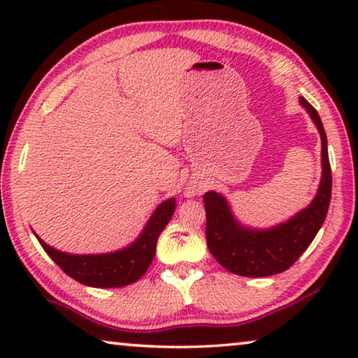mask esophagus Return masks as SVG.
I'll return each instance as SVG.
<instances>
[{"instance_id": "obj_1", "label": "esophagus", "mask_w": 358, "mask_h": 358, "mask_svg": "<svg viewBox=\"0 0 358 358\" xmlns=\"http://www.w3.org/2000/svg\"><path fill=\"white\" fill-rule=\"evenodd\" d=\"M195 194H197V190L192 189V187H189V190H187V195H195Z\"/></svg>"}]
</instances>
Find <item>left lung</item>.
Instances as JSON below:
<instances>
[{"label":"left lung","mask_w":358,"mask_h":358,"mask_svg":"<svg viewBox=\"0 0 358 358\" xmlns=\"http://www.w3.org/2000/svg\"><path fill=\"white\" fill-rule=\"evenodd\" d=\"M321 135V182L316 197L306 208L271 228H249L234 217L228 200L220 192L203 194L207 213V246L212 256L231 273L267 277L287 271L306 251L324 223L331 203L332 176L324 127L315 107L300 96Z\"/></svg>","instance_id":"obj_1"}]
</instances>
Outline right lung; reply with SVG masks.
Returning a JSON list of instances; mask_svg holds the SVG:
<instances>
[{"label":"right lung","instance_id":"obj_1","mask_svg":"<svg viewBox=\"0 0 358 358\" xmlns=\"http://www.w3.org/2000/svg\"><path fill=\"white\" fill-rule=\"evenodd\" d=\"M176 210V199L161 202L145 224L140 236L129 246L106 254H70L62 252L37 236L52 261L66 275L87 287L117 288L130 285L148 271L156 252V243Z\"/></svg>","mask_w":358,"mask_h":358}]
</instances>
